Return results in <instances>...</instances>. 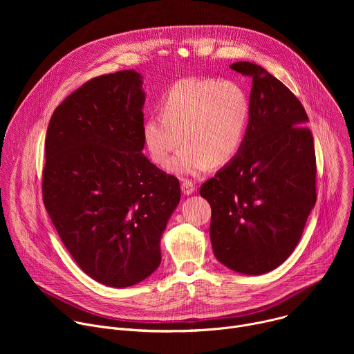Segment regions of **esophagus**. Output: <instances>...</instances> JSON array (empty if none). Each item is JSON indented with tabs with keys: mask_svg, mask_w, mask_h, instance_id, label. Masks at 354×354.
Segmentation results:
<instances>
[{
	"mask_svg": "<svg viewBox=\"0 0 354 354\" xmlns=\"http://www.w3.org/2000/svg\"><path fill=\"white\" fill-rule=\"evenodd\" d=\"M180 190H182V193L185 196H190V194L194 193L196 189H194V186H193V183L190 180H183L182 185H180Z\"/></svg>",
	"mask_w": 354,
	"mask_h": 354,
	"instance_id": "1",
	"label": "esophagus"
}]
</instances>
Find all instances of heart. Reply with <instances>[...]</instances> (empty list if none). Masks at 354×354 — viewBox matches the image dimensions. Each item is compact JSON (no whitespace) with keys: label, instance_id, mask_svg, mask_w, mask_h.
<instances>
[{"label":"heart","instance_id":"heart-1","mask_svg":"<svg viewBox=\"0 0 354 354\" xmlns=\"http://www.w3.org/2000/svg\"><path fill=\"white\" fill-rule=\"evenodd\" d=\"M250 113L245 91L232 81L183 78L161 100V113L141 129L149 158L179 176H197L212 165L228 164L239 151Z\"/></svg>","mask_w":354,"mask_h":354}]
</instances>
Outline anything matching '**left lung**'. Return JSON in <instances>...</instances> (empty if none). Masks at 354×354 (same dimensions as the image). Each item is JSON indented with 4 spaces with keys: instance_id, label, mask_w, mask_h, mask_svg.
Wrapping results in <instances>:
<instances>
[{
    "instance_id": "left-lung-1",
    "label": "left lung",
    "mask_w": 354,
    "mask_h": 354,
    "mask_svg": "<svg viewBox=\"0 0 354 354\" xmlns=\"http://www.w3.org/2000/svg\"><path fill=\"white\" fill-rule=\"evenodd\" d=\"M230 67L252 78L248 127L236 156L200 196L212 206L217 261L259 276L292 254L315 206V148L304 108L281 81L255 63Z\"/></svg>"
}]
</instances>
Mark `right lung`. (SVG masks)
Wrapping results in <instances>:
<instances>
[{
    "label": "right lung",
    "instance_id": "right-lung-1",
    "mask_svg": "<svg viewBox=\"0 0 354 354\" xmlns=\"http://www.w3.org/2000/svg\"><path fill=\"white\" fill-rule=\"evenodd\" d=\"M144 102L140 73L96 77L56 108L44 140L47 214L82 272L116 288L157 270L180 201L179 180L142 154Z\"/></svg>",
    "mask_w": 354,
    "mask_h": 354
}]
</instances>
